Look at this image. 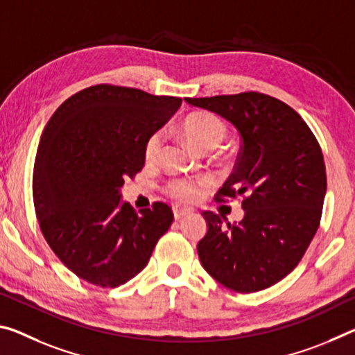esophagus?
<instances>
[{"label": "esophagus", "instance_id": "obj_1", "mask_svg": "<svg viewBox=\"0 0 355 355\" xmlns=\"http://www.w3.org/2000/svg\"><path fill=\"white\" fill-rule=\"evenodd\" d=\"M191 213V208H183L180 205H173V216L175 219H182L183 216H187Z\"/></svg>", "mask_w": 355, "mask_h": 355}]
</instances>
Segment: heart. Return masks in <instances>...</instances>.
Masks as SVG:
<instances>
[{
	"label": "heart",
	"mask_w": 355,
	"mask_h": 355,
	"mask_svg": "<svg viewBox=\"0 0 355 355\" xmlns=\"http://www.w3.org/2000/svg\"><path fill=\"white\" fill-rule=\"evenodd\" d=\"M183 134L196 148L200 151H211L223 144L227 136L226 125L216 115L208 112H198L189 115L182 125ZM162 147V131H155L145 140L144 155L147 161H155ZM205 187L204 180H172L166 187L168 196L182 202H193L199 198L200 188Z\"/></svg>",
	"instance_id": "b5f03b06"
}]
</instances>
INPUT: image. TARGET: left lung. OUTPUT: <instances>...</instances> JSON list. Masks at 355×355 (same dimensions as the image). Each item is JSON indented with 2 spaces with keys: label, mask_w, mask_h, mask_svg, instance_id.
Returning a JSON list of instances; mask_svg holds the SVG:
<instances>
[{
  "label": "left lung",
  "mask_w": 355,
  "mask_h": 355,
  "mask_svg": "<svg viewBox=\"0 0 355 355\" xmlns=\"http://www.w3.org/2000/svg\"><path fill=\"white\" fill-rule=\"evenodd\" d=\"M184 101L226 118L241 137L237 164L216 199L241 196L245 216L224 227L221 215L202 213V266L227 289H267L297 267L319 227L327 189L322 150L302 116L268 94Z\"/></svg>",
  "instance_id": "1"
}]
</instances>
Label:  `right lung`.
<instances>
[{"instance_id":"add662e5","label":"right lung","mask_w":355,"mask_h":355,"mask_svg":"<svg viewBox=\"0 0 355 355\" xmlns=\"http://www.w3.org/2000/svg\"><path fill=\"white\" fill-rule=\"evenodd\" d=\"M182 99L137 88L94 85L50 118L33 171V200L44 239L78 278L116 288L147 266L173 221L155 202L139 213L121 202L126 177L145 164L144 145Z\"/></svg>"}]
</instances>
